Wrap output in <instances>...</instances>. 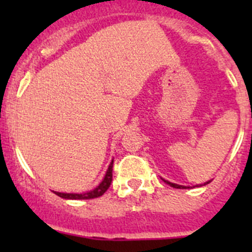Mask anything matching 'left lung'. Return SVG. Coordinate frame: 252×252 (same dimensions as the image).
<instances>
[{
  "instance_id": "8db88e82",
  "label": "left lung",
  "mask_w": 252,
  "mask_h": 252,
  "mask_svg": "<svg viewBox=\"0 0 252 252\" xmlns=\"http://www.w3.org/2000/svg\"><path fill=\"white\" fill-rule=\"evenodd\" d=\"M164 180V183H166V184H169V186L170 187H173V188H179V189H186L187 187H184V186H179V184H175V183H170V182H168V180H165V179H162ZM209 182H207V183H204V186H206V184H208ZM202 186V184H201Z\"/></svg>"
}]
</instances>
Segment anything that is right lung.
Segmentation results:
<instances>
[{
  "label": "right lung",
  "instance_id": "1",
  "mask_svg": "<svg viewBox=\"0 0 252 252\" xmlns=\"http://www.w3.org/2000/svg\"><path fill=\"white\" fill-rule=\"evenodd\" d=\"M112 168H113V160L111 161L110 166L107 169L106 175H104L103 180H102L99 186L95 187L93 190L87 193H81V194H78V193H60V192H54L55 194L59 195V197L64 198V199H92V198H98L106 192L107 189L110 188L111 182H112Z\"/></svg>",
  "mask_w": 252,
  "mask_h": 252
}]
</instances>
